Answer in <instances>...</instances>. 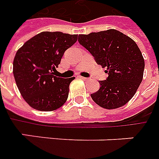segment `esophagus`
<instances>
[{"mask_svg":"<svg viewBox=\"0 0 159 159\" xmlns=\"http://www.w3.org/2000/svg\"><path fill=\"white\" fill-rule=\"evenodd\" d=\"M80 78L82 79V80H89L88 78H85V77H82V76H80Z\"/></svg>","mask_w":159,"mask_h":159,"instance_id":"obj_1","label":"esophagus"}]
</instances>
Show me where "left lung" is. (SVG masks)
Returning a JSON list of instances; mask_svg holds the SVG:
<instances>
[{"mask_svg": "<svg viewBox=\"0 0 159 159\" xmlns=\"http://www.w3.org/2000/svg\"><path fill=\"white\" fill-rule=\"evenodd\" d=\"M78 41L108 73L107 80L99 82V90L91 94L93 101L108 110L126 105L143 77L144 58L137 43L115 29L80 34Z\"/></svg>", "mask_w": 159, "mask_h": 159, "instance_id": "1", "label": "left lung"}]
</instances>
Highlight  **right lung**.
<instances>
[{
    "label": "right lung",
    "instance_id": "add662e5",
    "mask_svg": "<svg viewBox=\"0 0 159 159\" xmlns=\"http://www.w3.org/2000/svg\"><path fill=\"white\" fill-rule=\"evenodd\" d=\"M77 39V34L43 32L17 50L13 75L21 96L30 107L52 111L66 102L70 84L75 77L63 79L53 75L64 52Z\"/></svg>",
    "mask_w": 159,
    "mask_h": 159
}]
</instances>
